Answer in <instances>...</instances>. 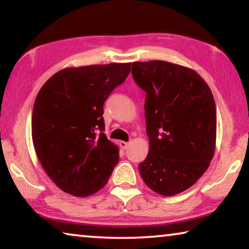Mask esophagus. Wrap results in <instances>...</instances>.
Returning <instances> with one entry per match:
<instances>
[{
	"label": "esophagus",
	"instance_id": "esophagus-1",
	"mask_svg": "<svg viewBox=\"0 0 249 249\" xmlns=\"http://www.w3.org/2000/svg\"><path fill=\"white\" fill-rule=\"evenodd\" d=\"M128 145H129V143H127V142H124V141L120 142V146H121L122 149H126L128 147Z\"/></svg>",
	"mask_w": 249,
	"mask_h": 249
}]
</instances>
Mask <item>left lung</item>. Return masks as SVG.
I'll use <instances>...</instances> for the list:
<instances>
[{"label":"left lung","instance_id":"obj_1","mask_svg":"<svg viewBox=\"0 0 249 249\" xmlns=\"http://www.w3.org/2000/svg\"><path fill=\"white\" fill-rule=\"evenodd\" d=\"M132 74L146 92L148 155L139 166L145 184L173 196L206 172L216 147V107L198 73L165 61L134 62Z\"/></svg>","mask_w":249,"mask_h":249}]
</instances>
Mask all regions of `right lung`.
Wrapping results in <instances>:
<instances>
[{"label":"right lung","instance_id":"1","mask_svg":"<svg viewBox=\"0 0 249 249\" xmlns=\"http://www.w3.org/2000/svg\"><path fill=\"white\" fill-rule=\"evenodd\" d=\"M131 64L68 68L39 89L32 114L33 145L42 167L63 192L94 194L118 163V146L103 133V105L127 77Z\"/></svg>","mask_w":249,"mask_h":249}]
</instances>
